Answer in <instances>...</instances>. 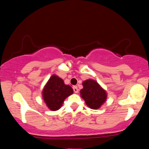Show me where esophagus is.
Returning a JSON list of instances; mask_svg holds the SVG:
<instances>
[{
    "label": "esophagus",
    "mask_w": 149,
    "mask_h": 149,
    "mask_svg": "<svg viewBox=\"0 0 149 149\" xmlns=\"http://www.w3.org/2000/svg\"><path fill=\"white\" fill-rule=\"evenodd\" d=\"M73 92H74L75 93H78V87H77V86H73Z\"/></svg>",
    "instance_id": "34e87169"
}]
</instances>
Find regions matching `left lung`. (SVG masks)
Wrapping results in <instances>:
<instances>
[{"mask_svg":"<svg viewBox=\"0 0 149 149\" xmlns=\"http://www.w3.org/2000/svg\"><path fill=\"white\" fill-rule=\"evenodd\" d=\"M83 88L80 90V96L85 104L92 109H98L106 102L107 92L95 80L88 79L83 81Z\"/></svg>","mask_w":149,"mask_h":149,"instance_id":"1","label":"left lung"}]
</instances>
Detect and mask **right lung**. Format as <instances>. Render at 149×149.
<instances>
[{
    "label": "right lung",
    "instance_id": "right-lung-1",
    "mask_svg": "<svg viewBox=\"0 0 149 149\" xmlns=\"http://www.w3.org/2000/svg\"><path fill=\"white\" fill-rule=\"evenodd\" d=\"M73 93L72 88L65 85L64 80L57 75H52L49 78L42 92V99L51 111L60 109L65 99Z\"/></svg>",
    "mask_w": 149,
    "mask_h": 149
}]
</instances>
